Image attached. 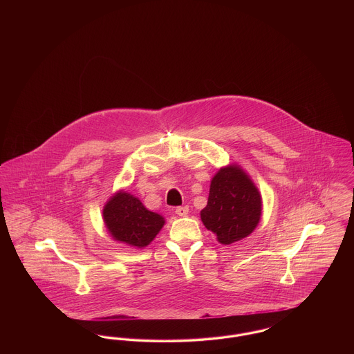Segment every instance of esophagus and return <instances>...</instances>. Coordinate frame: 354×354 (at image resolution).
<instances>
[{
    "label": "esophagus",
    "instance_id": "esophagus-1",
    "mask_svg": "<svg viewBox=\"0 0 354 354\" xmlns=\"http://www.w3.org/2000/svg\"><path fill=\"white\" fill-rule=\"evenodd\" d=\"M175 212H176V215H179V216H187V214H188V207L187 205H182V207H176V209H175Z\"/></svg>",
    "mask_w": 354,
    "mask_h": 354
}]
</instances>
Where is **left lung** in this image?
I'll return each mask as SVG.
<instances>
[{"label": "left lung", "instance_id": "1", "mask_svg": "<svg viewBox=\"0 0 354 354\" xmlns=\"http://www.w3.org/2000/svg\"><path fill=\"white\" fill-rule=\"evenodd\" d=\"M261 216V196L237 166L220 169L212 178L209 196L201 212L203 224L220 244L228 245L250 235Z\"/></svg>", "mask_w": 354, "mask_h": 354}]
</instances>
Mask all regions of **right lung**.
Returning <instances> with one entry per match:
<instances>
[{"mask_svg": "<svg viewBox=\"0 0 354 354\" xmlns=\"http://www.w3.org/2000/svg\"><path fill=\"white\" fill-rule=\"evenodd\" d=\"M103 219L111 236L136 248L149 245L162 230L165 219L149 211L139 199L118 192L103 208Z\"/></svg>", "mask_w": 354, "mask_h": 354, "instance_id": "1", "label": "right lung"}]
</instances>
